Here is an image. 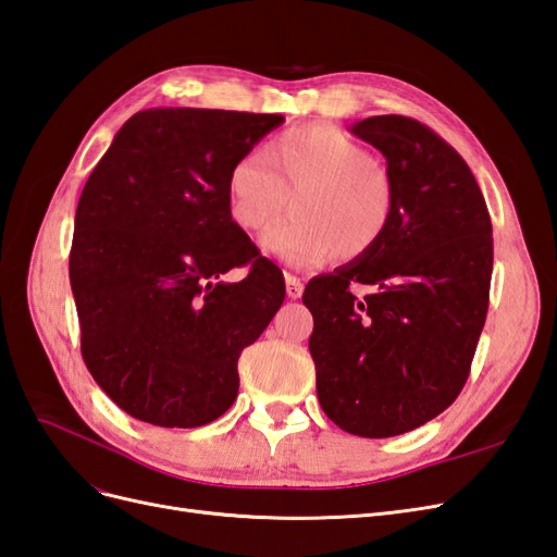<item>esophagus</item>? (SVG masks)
<instances>
[{
    "mask_svg": "<svg viewBox=\"0 0 557 557\" xmlns=\"http://www.w3.org/2000/svg\"><path fill=\"white\" fill-rule=\"evenodd\" d=\"M285 290H288L290 299H299L301 293H305V283H301L297 276L285 274Z\"/></svg>",
    "mask_w": 557,
    "mask_h": 557,
    "instance_id": "34e87169",
    "label": "esophagus"
}]
</instances>
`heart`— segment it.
Listing matches in <instances>:
<instances>
[{
	"label": "heart",
	"instance_id": "heart-1",
	"mask_svg": "<svg viewBox=\"0 0 557 557\" xmlns=\"http://www.w3.org/2000/svg\"><path fill=\"white\" fill-rule=\"evenodd\" d=\"M269 227L262 246L295 267H315L332 252L367 256L395 213V183L367 146L332 125L293 127L267 141L262 156L246 153L227 176L230 215L246 232Z\"/></svg>",
	"mask_w": 557,
	"mask_h": 557
}]
</instances>
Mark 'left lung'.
Masks as SVG:
<instances>
[{
  "mask_svg": "<svg viewBox=\"0 0 557 557\" xmlns=\"http://www.w3.org/2000/svg\"><path fill=\"white\" fill-rule=\"evenodd\" d=\"M350 132L383 153L395 213L367 256L311 278L301 301L320 407L344 432L385 440L462 391L491 297L493 223L467 162L428 125L372 115Z\"/></svg>",
  "mask_w": 557,
  "mask_h": 557,
  "instance_id": "obj_1",
  "label": "left lung"
}]
</instances>
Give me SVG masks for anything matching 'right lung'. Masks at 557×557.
I'll return each instance as SVG.
<instances>
[{
  "label": "right lung",
  "mask_w": 557,
  "mask_h": 557,
  "mask_svg": "<svg viewBox=\"0 0 557 557\" xmlns=\"http://www.w3.org/2000/svg\"><path fill=\"white\" fill-rule=\"evenodd\" d=\"M276 113L148 109L81 193L70 281L81 352L132 418L199 428L239 393L237 362L285 299L281 269L232 221L227 176ZM251 264L239 284L222 274Z\"/></svg>",
  "instance_id": "add662e5"
}]
</instances>
